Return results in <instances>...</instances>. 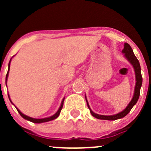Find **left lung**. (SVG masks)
<instances>
[{"mask_svg": "<svg viewBox=\"0 0 151 151\" xmlns=\"http://www.w3.org/2000/svg\"><path fill=\"white\" fill-rule=\"evenodd\" d=\"M122 54H125V57L126 58L128 61L132 65L133 68H134V73H135V86H134V95H133L132 99V101L129 102V104H128V106L122 110L120 113L115 114V115L112 116H104V115H99V114H97V113H94L91 110L90 106L88 104V102L87 101V98H86V96H85V100H86V102H87V105L88 109L90 110L91 114L94 117L97 119H104V120H116L119 119H122L124 116L127 115L128 113L130 112V110H132V108L136 104V103L138 101V98H139L140 96V91H141V87L142 85V76H141V66H140L139 61L137 59V57H135V55L134 54V52L133 50L132 49L130 45L128 43L124 44V48L122 50Z\"/></svg>", "mask_w": 151, "mask_h": 151, "instance_id": "8db88e82", "label": "left lung"}]
</instances>
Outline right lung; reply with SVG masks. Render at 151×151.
Instances as JSON below:
<instances>
[{
  "label": "right lung",
  "mask_w": 151,
  "mask_h": 151,
  "mask_svg": "<svg viewBox=\"0 0 151 151\" xmlns=\"http://www.w3.org/2000/svg\"><path fill=\"white\" fill-rule=\"evenodd\" d=\"M12 58L10 59V62H9V65H8V71H7V73H6V81H7V78H8V74H9V71H10V61H11ZM8 97H9V99H10V102L12 103L11 100H10V96L8 95ZM64 99H65V97H63V99L62 102H61V104H60V106L59 110H57V113L54 114V115L51 116L50 117H47V118H43V119H35V118H32V117H29L28 116L25 115V114H23V113H22V112L20 111V110H19L18 108H17V111L19 112V113L20 114L21 116L22 117L23 119H26V120L28 121H30V122H34V123H42V122H49V121H51V120H54V119H57V117L59 116L60 113V111L61 110H62L63 108V101H64ZM13 104V103H12Z\"/></svg>",
  "instance_id": "add662e5"
}]
</instances>
